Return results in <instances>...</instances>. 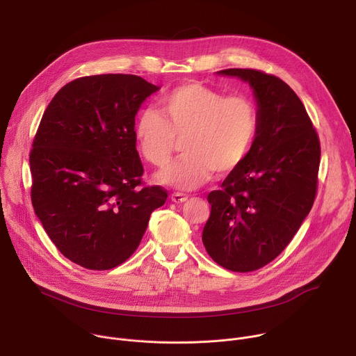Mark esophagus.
<instances>
[{
  "mask_svg": "<svg viewBox=\"0 0 356 356\" xmlns=\"http://www.w3.org/2000/svg\"><path fill=\"white\" fill-rule=\"evenodd\" d=\"M187 195L186 194H183V193H173L172 194V201L173 202H177V204H181V202H184V201H187Z\"/></svg>",
  "mask_w": 356,
  "mask_h": 356,
  "instance_id": "esophagus-1",
  "label": "esophagus"
}]
</instances>
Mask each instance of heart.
<instances>
[{
	"label": "heart",
	"instance_id": "1",
	"mask_svg": "<svg viewBox=\"0 0 356 356\" xmlns=\"http://www.w3.org/2000/svg\"><path fill=\"white\" fill-rule=\"evenodd\" d=\"M159 113L143 111L134 136L140 156L163 168L173 158L177 140L186 156L162 170L159 183L193 190L213 173L228 176L246 161L259 131V111L245 94L225 95L201 83L177 86L159 101Z\"/></svg>",
	"mask_w": 356,
	"mask_h": 356
}]
</instances>
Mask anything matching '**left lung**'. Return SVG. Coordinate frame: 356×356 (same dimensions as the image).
Here are the masks:
<instances>
[{
  "label": "left lung",
  "mask_w": 356,
  "mask_h": 356,
  "mask_svg": "<svg viewBox=\"0 0 356 356\" xmlns=\"http://www.w3.org/2000/svg\"><path fill=\"white\" fill-rule=\"evenodd\" d=\"M218 73L250 84L259 131L242 166L209 194L202 243L220 266L246 273L277 258L310 213L321 147L301 99L283 80L255 69Z\"/></svg>",
  "instance_id": "1"
}]
</instances>
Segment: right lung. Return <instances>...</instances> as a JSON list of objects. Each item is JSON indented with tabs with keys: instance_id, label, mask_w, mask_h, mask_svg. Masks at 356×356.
<instances>
[{
	"instance_id": "1",
	"label": "right lung",
	"mask_w": 356,
	"mask_h": 356,
	"mask_svg": "<svg viewBox=\"0 0 356 356\" xmlns=\"http://www.w3.org/2000/svg\"><path fill=\"white\" fill-rule=\"evenodd\" d=\"M134 74H98L63 86L43 113L29 154L31 200L49 238L91 270L124 264L168 191L143 186L135 115L158 91Z\"/></svg>"
}]
</instances>
